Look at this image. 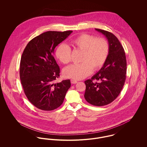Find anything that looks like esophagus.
Masks as SVG:
<instances>
[{
  "label": "esophagus",
  "mask_w": 147,
  "mask_h": 147,
  "mask_svg": "<svg viewBox=\"0 0 147 147\" xmlns=\"http://www.w3.org/2000/svg\"><path fill=\"white\" fill-rule=\"evenodd\" d=\"M71 84H76L77 83H78V81H76V80H73V79H71Z\"/></svg>",
  "instance_id": "esophagus-1"
}]
</instances>
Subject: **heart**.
Returning <instances> with one entry per match:
<instances>
[{
	"mask_svg": "<svg viewBox=\"0 0 147 147\" xmlns=\"http://www.w3.org/2000/svg\"><path fill=\"white\" fill-rule=\"evenodd\" d=\"M72 43L77 49L83 51L82 63L65 67L63 74L67 78L75 80L84 79L92 74L93 69H100L107 59L110 47L108 42L104 38H97L93 35L82 34L73 39ZM55 55L61 63L68 64L71 59V49L67 45L61 43L56 49Z\"/></svg>",
	"mask_w": 147,
	"mask_h": 147,
	"instance_id": "heart-1",
	"label": "heart"
}]
</instances>
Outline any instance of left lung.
<instances>
[{"label":"left lung","instance_id":"obj_1","mask_svg":"<svg viewBox=\"0 0 147 147\" xmlns=\"http://www.w3.org/2000/svg\"><path fill=\"white\" fill-rule=\"evenodd\" d=\"M95 29L107 38L110 51L103 67L91 79L84 82V98L91 105L102 106L112 102L121 93L126 80L127 63L124 49L116 36L106 30ZM94 80L100 82H93Z\"/></svg>","mask_w":147,"mask_h":147}]
</instances>
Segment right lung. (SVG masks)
<instances>
[{"mask_svg": "<svg viewBox=\"0 0 147 147\" xmlns=\"http://www.w3.org/2000/svg\"><path fill=\"white\" fill-rule=\"evenodd\" d=\"M72 31H48L29 41L21 56L20 77L24 93L36 107L53 110L62 104L71 86L69 80L54 83L60 68L53 53L57 46Z\"/></svg>", "mask_w": 147, "mask_h": 147, "instance_id": "1", "label": "right lung"}]
</instances>
